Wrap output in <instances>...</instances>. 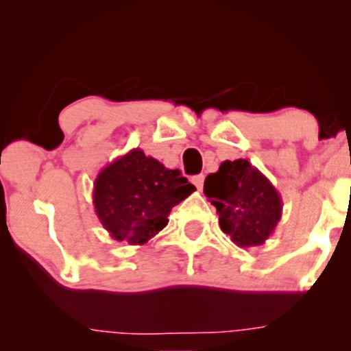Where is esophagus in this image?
<instances>
[{
    "label": "esophagus",
    "mask_w": 351,
    "mask_h": 351,
    "mask_svg": "<svg viewBox=\"0 0 351 351\" xmlns=\"http://www.w3.org/2000/svg\"><path fill=\"white\" fill-rule=\"evenodd\" d=\"M191 181H193V184H195L196 188L201 189V188H203V183H204V176L203 175H196V176H193Z\"/></svg>",
    "instance_id": "obj_1"
}]
</instances>
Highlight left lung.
<instances>
[{"instance_id":"8db88e82","label":"left lung","mask_w":351,"mask_h":351,"mask_svg":"<svg viewBox=\"0 0 351 351\" xmlns=\"http://www.w3.org/2000/svg\"><path fill=\"white\" fill-rule=\"evenodd\" d=\"M203 191L216 206L223 232L239 247L264 244L282 217L279 191L247 160L221 163L206 176Z\"/></svg>"}]
</instances>
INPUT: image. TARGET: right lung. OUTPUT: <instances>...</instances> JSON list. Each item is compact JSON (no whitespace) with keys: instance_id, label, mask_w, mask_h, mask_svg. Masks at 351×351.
I'll return each mask as SVG.
<instances>
[{"instance_id":"add662e5","label":"right lung","mask_w":351,"mask_h":351,"mask_svg":"<svg viewBox=\"0 0 351 351\" xmlns=\"http://www.w3.org/2000/svg\"><path fill=\"white\" fill-rule=\"evenodd\" d=\"M193 191L196 188L178 170L134 148L100 170L92 199L112 239L142 245L167 226L171 208Z\"/></svg>"}]
</instances>
